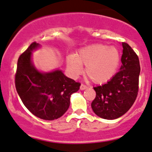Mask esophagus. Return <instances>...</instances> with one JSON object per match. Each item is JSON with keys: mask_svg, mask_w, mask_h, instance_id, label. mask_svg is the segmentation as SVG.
I'll list each match as a JSON object with an SVG mask.
<instances>
[{"mask_svg": "<svg viewBox=\"0 0 152 152\" xmlns=\"http://www.w3.org/2000/svg\"><path fill=\"white\" fill-rule=\"evenodd\" d=\"M88 87L86 86L83 85V84H81V86H80V89L81 90H84V89H86Z\"/></svg>", "mask_w": 152, "mask_h": 152, "instance_id": "esophagus-1", "label": "esophagus"}]
</instances>
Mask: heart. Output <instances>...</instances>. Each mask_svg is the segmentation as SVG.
<instances>
[{"label": "heart", "mask_w": 152, "mask_h": 152, "mask_svg": "<svg viewBox=\"0 0 152 152\" xmlns=\"http://www.w3.org/2000/svg\"><path fill=\"white\" fill-rule=\"evenodd\" d=\"M120 62L119 52L115 47L96 43L83 47L73 56L66 59L69 72L73 78H76L83 72L96 84L105 83L115 74Z\"/></svg>", "instance_id": "b5f03b06"}]
</instances>
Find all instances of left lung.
Instances as JSON below:
<instances>
[{
	"label": "left lung",
	"instance_id": "8db88e82",
	"mask_svg": "<svg viewBox=\"0 0 152 152\" xmlns=\"http://www.w3.org/2000/svg\"><path fill=\"white\" fill-rule=\"evenodd\" d=\"M122 44L119 71L105 84L93 88L96 96L91 106L95 114L105 119H115L125 114L138 96L139 60L128 43Z\"/></svg>",
	"mask_w": 152,
	"mask_h": 152
}]
</instances>
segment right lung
<instances>
[{"label":"right lung","mask_w":152,"mask_h":152,"mask_svg":"<svg viewBox=\"0 0 152 152\" xmlns=\"http://www.w3.org/2000/svg\"><path fill=\"white\" fill-rule=\"evenodd\" d=\"M40 47L34 42L20 56L15 86L21 101L30 113L44 120L57 119L69 109L70 96L80 83L66 77L60 69L39 72L31 60L32 52Z\"/></svg>","instance_id":"obj_1"}]
</instances>
